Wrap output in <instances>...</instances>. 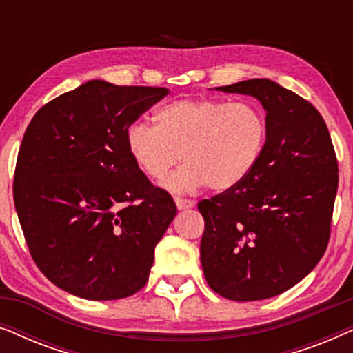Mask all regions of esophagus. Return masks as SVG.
<instances>
[{
  "label": "esophagus",
  "mask_w": 353,
  "mask_h": 353,
  "mask_svg": "<svg viewBox=\"0 0 353 353\" xmlns=\"http://www.w3.org/2000/svg\"><path fill=\"white\" fill-rule=\"evenodd\" d=\"M175 204L178 210H188L192 209L196 205L194 201H188V199H181V197H175Z\"/></svg>",
  "instance_id": "1"
}]
</instances>
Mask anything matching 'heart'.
<instances>
[{
  "instance_id": "1",
  "label": "heart",
  "mask_w": 353,
  "mask_h": 353,
  "mask_svg": "<svg viewBox=\"0 0 353 353\" xmlns=\"http://www.w3.org/2000/svg\"><path fill=\"white\" fill-rule=\"evenodd\" d=\"M152 125L132 123L125 133L127 151L151 180H163L180 157L186 163L167 178L173 192L230 191L248 178L267 139L263 114L249 103L221 99H180L154 112Z\"/></svg>"
}]
</instances>
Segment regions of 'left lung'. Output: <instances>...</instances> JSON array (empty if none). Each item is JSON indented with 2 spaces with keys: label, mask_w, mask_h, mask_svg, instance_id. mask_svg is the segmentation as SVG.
<instances>
[{
  "label": "left lung",
  "mask_w": 353,
  "mask_h": 353,
  "mask_svg": "<svg viewBox=\"0 0 353 353\" xmlns=\"http://www.w3.org/2000/svg\"><path fill=\"white\" fill-rule=\"evenodd\" d=\"M215 90L257 99L267 139L241 185L197 205L202 270L221 297L263 301L296 286L325 254L339 181L334 148L320 112L276 81Z\"/></svg>",
  "instance_id": "8db88e82"
}]
</instances>
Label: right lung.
Listing matches in <instances>:
<instances>
[{
  "label": "right lung",
  "mask_w": 353,
  "mask_h": 353,
  "mask_svg": "<svg viewBox=\"0 0 353 353\" xmlns=\"http://www.w3.org/2000/svg\"><path fill=\"white\" fill-rule=\"evenodd\" d=\"M167 88L90 80L33 115L19 149L14 204L37 267L88 301L138 292L176 215L125 144L127 128Z\"/></svg>",
  "instance_id": "add662e5"
}]
</instances>
